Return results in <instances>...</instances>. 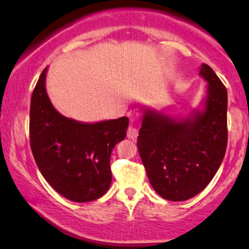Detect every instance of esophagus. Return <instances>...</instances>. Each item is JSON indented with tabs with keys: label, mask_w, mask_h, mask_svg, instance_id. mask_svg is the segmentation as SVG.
<instances>
[{
	"label": "esophagus",
	"mask_w": 249,
	"mask_h": 249,
	"mask_svg": "<svg viewBox=\"0 0 249 249\" xmlns=\"http://www.w3.org/2000/svg\"><path fill=\"white\" fill-rule=\"evenodd\" d=\"M138 137V128L136 127V125L130 124V126L127 128V138L128 139H137Z\"/></svg>",
	"instance_id": "1"
}]
</instances>
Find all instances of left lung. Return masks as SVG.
Masks as SVG:
<instances>
[{
    "instance_id": "8db88e82",
    "label": "left lung",
    "mask_w": 249,
    "mask_h": 249,
    "mask_svg": "<svg viewBox=\"0 0 249 249\" xmlns=\"http://www.w3.org/2000/svg\"><path fill=\"white\" fill-rule=\"evenodd\" d=\"M199 74L208 96L203 112L176 119L147 110L137 145L149 183L164 199L196 196L211 182L227 146V90L210 66Z\"/></svg>"
}]
</instances>
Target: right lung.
Masks as SVG:
<instances>
[{
	"label": "right lung",
	"mask_w": 249,
	"mask_h": 249,
	"mask_svg": "<svg viewBox=\"0 0 249 249\" xmlns=\"http://www.w3.org/2000/svg\"><path fill=\"white\" fill-rule=\"evenodd\" d=\"M47 67L31 96L30 145L41 175L73 202H91L111 184L110 157L126 136L127 117L86 124L60 115L45 88Z\"/></svg>",
	"instance_id": "obj_1"
}]
</instances>
